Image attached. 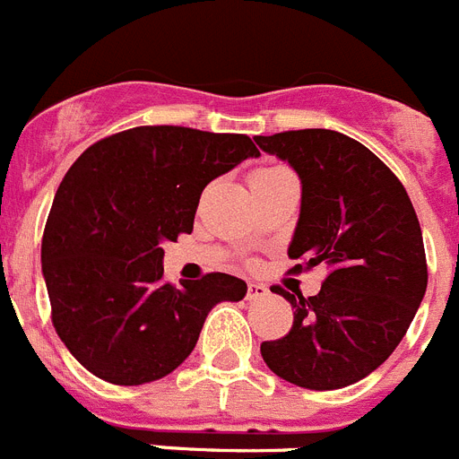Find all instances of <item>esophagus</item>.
I'll list each match as a JSON object with an SVG mask.
<instances>
[{
    "mask_svg": "<svg viewBox=\"0 0 459 459\" xmlns=\"http://www.w3.org/2000/svg\"><path fill=\"white\" fill-rule=\"evenodd\" d=\"M267 295H269L267 285H262V283H248V292H246V299H248V301L262 299V297H267Z\"/></svg>",
    "mask_w": 459,
    "mask_h": 459,
    "instance_id": "obj_1",
    "label": "esophagus"
}]
</instances>
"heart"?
I'll list each match as a JSON object with an SVG mask.
<instances>
[{"label":"heart","mask_w":459,"mask_h":459,"mask_svg":"<svg viewBox=\"0 0 459 459\" xmlns=\"http://www.w3.org/2000/svg\"><path fill=\"white\" fill-rule=\"evenodd\" d=\"M278 171H283V169H278V167H269V169H257L255 174H253V178H250V183L257 181V178H267V176L278 174Z\"/></svg>","instance_id":"1"}]
</instances>
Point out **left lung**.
Masks as SVG:
<instances>
[{"mask_svg": "<svg viewBox=\"0 0 459 459\" xmlns=\"http://www.w3.org/2000/svg\"><path fill=\"white\" fill-rule=\"evenodd\" d=\"M301 178L290 273L327 267L316 297L283 295L295 308L285 336L262 342L269 369L308 390H339L378 369L420 307L427 260L404 186L359 141L334 129L255 136Z\"/></svg>", "mask_w": 459, "mask_h": 459, "instance_id": "left-lung-1", "label": "left lung"}]
</instances>
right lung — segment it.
<instances>
[{
  "label": "right lung",
  "instance_id": "add662e5",
  "mask_svg": "<svg viewBox=\"0 0 459 459\" xmlns=\"http://www.w3.org/2000/svg\"><path fill=\"white\" fill-rule=\"evenodd\" d=\"M260 155L246 134L143 125L97 141L55 192L41 238L50 320L90 374L116 385L158 381L192 352L230 273L164 281V241L192 232L202 190Z\"/></svg>",
  "mask_w": 459,
  "mask_h": 459
}]
</instances>
